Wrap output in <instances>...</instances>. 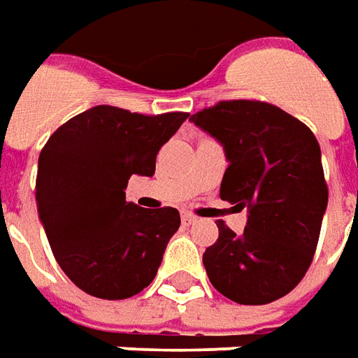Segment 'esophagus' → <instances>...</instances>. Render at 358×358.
Masks as SVG:
<instances>
[{"label":"esophagus","mask_w":358,"mask_h":358,"mask_svg":"<svg viewBox=\"0 0 358 358\" xmlns=\"http://www.w3.org/2000/svg\"><path fill=\"white\" fill-rule=\"evenodd\" d=\"M181 220H183L185 226H189V224H194V222H196V216H193L191 212H183V214H181Z\"/></svg>","instance_id":"34e87169"}]
</instances>
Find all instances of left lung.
I'll list each match as a JSON object with an SVG mask.
<instances>
[{"label":"left lung","instance_id":"left-lung-1","mask_svg":"<svg viewBox=\"0 0 358 358\" xmlns=\"http://www.w3.org/2000/svg\"><path fill=\"white\" fill-rule=\"evenodd\" d=\"M228 159L220 199L248 210L240 236L218 222L204 251L212 287L238 304L288 294L306 275L327 208L322 150L312 130L261 101H222L189 118Z\"/></svg>","mask_w":358,"mask_h":358}]
</instances>
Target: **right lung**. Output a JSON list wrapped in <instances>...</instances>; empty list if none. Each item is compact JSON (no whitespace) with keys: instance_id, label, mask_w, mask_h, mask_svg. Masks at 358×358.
<instances>
[{"instance_id":"right-lung-1","label":"right lung","mask_w":358,"mask_h":358,"mask_svg":"<svg viewBox=\"0 0 358 358\" xmlns=\"http://www.w3.org/2000/svg\"><path fill=\"white\" fill-rule=\"evenodd\" d=\"M187 117L97 105L48 138L38 157L36 210L58 265L83 292L124 300L155 278L181 216L171 206L127 203L124 191L132 175H154L159 148Z\"/></svg>"}]
</instances>
